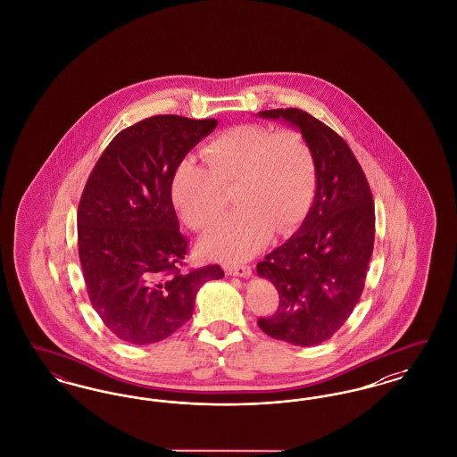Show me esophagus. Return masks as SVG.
Instances as JSON below:
<instances>
[{
	"instance_id": "34e87169",
	"label": "esophagus",
	"mask_w": 457,
	"mask_h": 457,
	"mask_svg": "<svg viewBox=\"0 0 457 457\" xmlns=\"http://www.w3.org/2000/svg\"><path fill=\"white\" fill-rule=\"evenodd\" d=\"M226 274L237 276V278H250L252 276V267L250 265H241V263H228Z\"/></svg>"
}]
</instances>
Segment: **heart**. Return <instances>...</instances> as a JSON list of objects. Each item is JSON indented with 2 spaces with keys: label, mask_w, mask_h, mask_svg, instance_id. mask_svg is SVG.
<instances>
[{
  "label": "heart",
  "mask_w": 457,
  "mask_h": 457,
  "mask_svg": "<svg viewBox=\"0 0 457 457\" xmlns=\"http://www.w3.org/2000/svg\"><path fill=\"white\" fill-rule=\"evenodd\" d=\"M200 157L183 159L171 179L174 207L188 228L207 231L226 207L231 188L235 211L202 241L204 252L245 261L270 233L286 235L304 218L315 194L317 170L308 142L296 131L238 125L219 133Z\"/></svg>",
  "instance_id": "heart-1"
}]
</instances>
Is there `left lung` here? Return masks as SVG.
<instances>
[{
    "mask_svg": "<svg viewBox=\"0 0 457 457\" xmlns=\"http://www.w3.org/2000/svg\"><path fill=\"white\" fill-rule=\"evenodd\" d=\"M302 131L317 170L313 204L300 229L257 263V274L279 293L262 330L295 346H315L348 320L365 287L375 239V207L367 176L348 144L296 108L261 111Z\"/></svg>",
    "mask_w": 457,
    "mask_h": 457,
    "instance_id": "8db88e82",
    "label": "left lung"
}]
</instances>
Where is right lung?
<instances>
[{"mask_svg":"<svg viewBox=\"0 0 457 457\" xmlns=\"http://www.w3.org/2000/svg\"><path fill=\"white\" fill-rule=\"evenodd\" d=\"M218 120L159 114L120 131L79 204V255L88 300L109 330L144 346L192 319L198 289L219 265L183 270L188 239L171 198L176 166Z\"/></svg>","mask_w":457,"mask_h":457,"instance_id":"1","label":"right lung"}]
</instances>
